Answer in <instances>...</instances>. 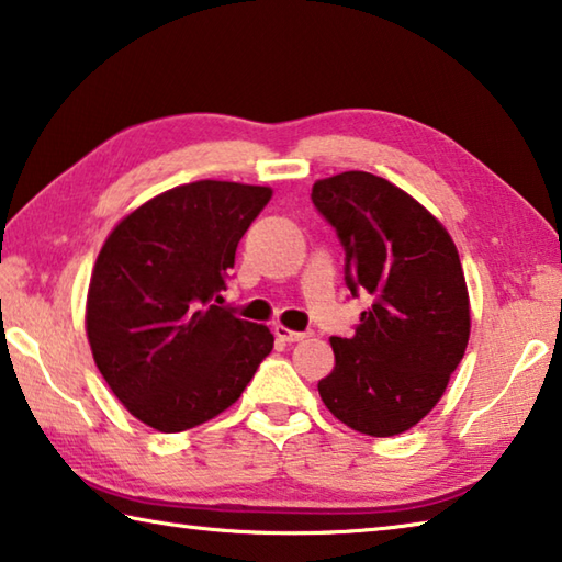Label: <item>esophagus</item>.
Here are the masks:
<instances>
[{
  "label": "esophagus",
  "mask_w": 562,
  "mask_h": 562,
  "mask_svg": "<svg viewBox=\"0 0 562 562\" xmlns=\"http://www.w3.org/2000/svg\"><path fill=\"white\" fill-rule=\"evenodd\" d=\"M274 337L278 339H282V341H302V339H307L310 337V331H292V329H288V327H282V325H274Z\"/></svg>",
  "instance_id": "esophagus-1"
}]
</instances>
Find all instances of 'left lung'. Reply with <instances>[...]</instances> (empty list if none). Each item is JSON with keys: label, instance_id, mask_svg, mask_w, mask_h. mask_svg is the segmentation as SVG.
Wrapping results in <instances>:
<instances>
[{"label": "left lung", "instance_id": "obj_1", "mask_svg": "<svg viewBox=\"0 0 562 562\" xmlns=\"http://www.w3.org/2000/svg\"><path fill=\"white\" fill-rule=\"evenodd\" d=\"M312 203L339 237L351 297H372L355 335L331 337L319 396L349 429L396 436L436 406L469 345L459 252L424 205L364 170L317 180Z\"/></svg>", "mask_w": 562, "mask_h": 562}]
</instances>
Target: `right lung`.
<instances>
[{
  "instance_id": "1",
  "label": "right lung",
  "mask_w": 562,
  "mask_h": 562,
  "mask_svg": "<svg viewBox=\"0 0 562 562\" xmlns=\"http://www.w3.org/2000/svg\"><path fill=\"white\" fill-rule=\"evenodd\" d=\"M270 188L198 180L113 227L91 274L87 331L119 402L158 431L211 422L270 355L265 325L223 307L237 243Z\"/></svg>"
}]
</instances>
